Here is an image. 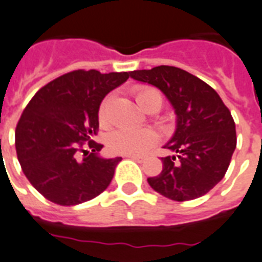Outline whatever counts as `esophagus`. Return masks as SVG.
I'll return each instance as SVG.
<instances>
[{
    "label": "esophagus",
    "mask_w": 262,
    "mask_h": 262,
    "mask_svg": "<svg viewBox=\"0 0 262 262\" xmlns=\"http://www.w3.org/2000/svg\"><path fill=\"white\" fill-rule=\"evenodd\" d=\"M127 158H131V160L134 161H138V162H142V161L144 160V157L142 156H135V154H129V156H125Z\"/></svg>",
    "instance_id": "esophagus-1"
}]
</instances>
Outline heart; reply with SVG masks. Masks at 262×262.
Listing matches in <instances>:
<instances>
[{"label": "heart", "instance_id": "b5f03b06", "mask_svg": "<svg viewBox=\"0 0 262 262\" xmlns=\"http://www.w3.org/2000/svg\"><path fill=\"white\" fill-rule=\"evenodd\" d=\"M135 100L146 112H157L162 106V96L157 89L151 86H138L134 91ZM111 97H105L98 110V119L101 124L110 121ZM157 142V134L150 128H128L120 127L111 133L108 137V147L115 154H143L148 148L152 147Z\"/></svg>", "mask_w": 262, "mask_h": 262}]
</instances>
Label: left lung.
<instances>
[{"instance_id":"obj_1","label":"left lung","mask_w":262,"mask_h":262,"mask_svg":"<svg viewBox=\"0 0 262 262\" xmlns=\"http://www.w3.org/2000/svg\"><path fill=\"white\" fill-rule=\"evenodd\" d=\"M131 78L158 88L174 108L176 131L164 147L173 156L147 181L152 189L174 202L208 193L225 177L237 147L235 123L212 88L174 66L135 70Z\"/></svg>"}]
</instances>
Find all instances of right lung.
Returning <instances> with one entry per match:
<instances>
[{
  "label": "right lung",
  "mask_w": 262,
  "mask_h": 262,
  "mask_svg": "<svg viewBox=\"0 0 262 262\" xmlns=\"http://www.w3.org/2000/svg\"><path fill=\"white\" fill-rule=\"evenodd\" d=\"M128 77L74 70L39 89L25 106L14 133L16 152L25 177L47 200L75 206L108 188L121 157H100L102 144L92 138L101 101Z\"/></svg>",
  "instance_id": "1"
}]
</instances>
